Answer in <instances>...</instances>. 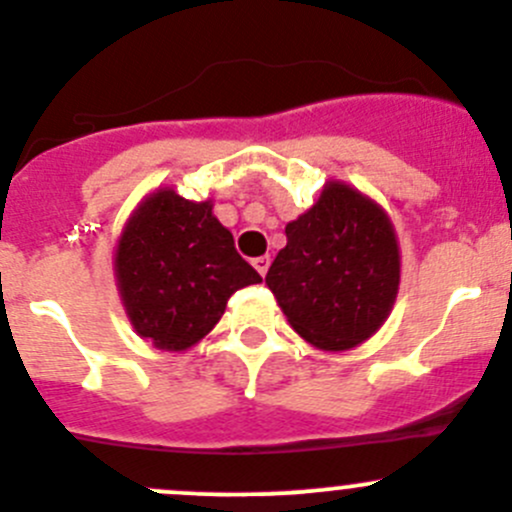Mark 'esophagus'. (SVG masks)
<instances>
[{"instance_id": "34e87169", "label": "esophagus", "mask_w": 512, "mask_h": 512, "mask_svg": "<svg viewBox=\"0 0 512 512\" xmlns=\"http://www.w3.org/2000/svg\"><path fill=\"white\" fill-rule=\"evenodd\" d=\"M254 268L258 273H261V276H266V271H268V266H271V258L268 256H258V258H254Z\"/></svg>"}]
</instances>
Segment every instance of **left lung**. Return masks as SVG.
<instances>
[{"instance_id":"8db88e82","label":"left lung","mask_w":512,"mask_h":512,"mask_svg":"<svg viewBox=\"0 0 512 512\" xmlns=\"http://www.w3.org/2000/svg\"><path fill=\"white\" fill-rule=\"evenodd\" d=\"M401 249L381 204L343 181H328L316 204L286 224V246L266 286L293 331L321 351L368 341L391 313Z\"/></svg>"}]
</instances>
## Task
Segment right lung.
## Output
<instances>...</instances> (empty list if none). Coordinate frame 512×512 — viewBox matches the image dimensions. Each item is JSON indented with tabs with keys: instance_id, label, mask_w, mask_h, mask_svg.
Wrapping results in <instances>:
<instances>
[{
	"instance_id": "1",
	"label": "right lung",
	"mask_w": 512,
	"mask_h": 512,
	"mask_svg": "<svg viewBox=\"0 0 512 512\" xmlns=\"http://www.w3.org/2000/svg\"><path fill=\"white\" fill-rule=\"evenodd\" d=\"M114 276L134 331L176 353L221 321L231 293L261 281L236 254L211 199L189 201L171 186L131 211L116 241Z\"/></svg>"
}]
</instances>
